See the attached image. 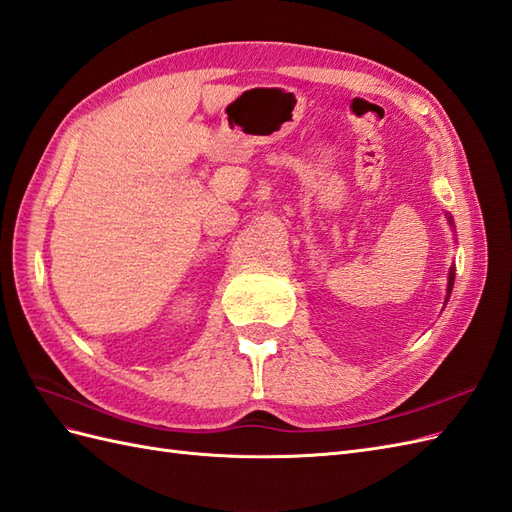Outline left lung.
Here are the masks:
<instances>
[{"instance_id": "8db88e82", "label": "left lung", "mask_w": 512, "mask_h": 512, "mask_svg": "<svg viewBox=\"0 0 512 512\" xmlns=\"http://www.w3.org/2000/svg\"><path fill=\"white\" fill-rule=\"evenodd\" d=\"M452 284H454V267L450 269V275H448V297H450V290H452Z\"/></svg>"}]
</instances>
